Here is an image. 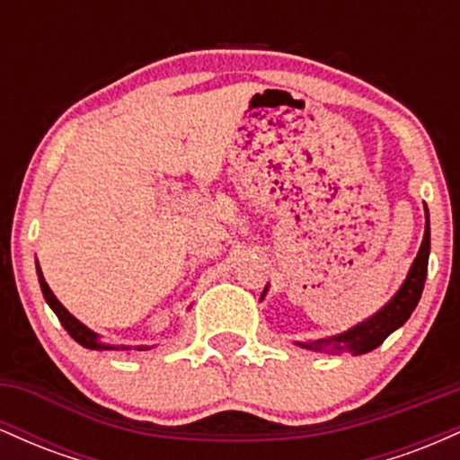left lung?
<instances>
[{"instance_id":"left-lung-1","label":"left lung","mask_w":460,"mask_h":460,"mask_svg":"<svg viewBox=\"0 0 460 460\" xmlns=\"http://www.w3.org/2000/svg\"><path fill=\"white\" fill-rule=\"evenodd\" d=\"M429 255H430V223H429V209H426L424 240H421L417 257L413 260V263H411L409 274H406L404 283L400 285L395 296L389 300L378 314H374L372 318L361 322V324L352 326V329H348L346 332L324 337V340L296 341V346H303L307 348V350H315V352H352V355H366V352L381 346L395 329H400V326L411 318V314H413L417 303H420L421 289H424V281H426V272H429ZM266 289H263V294H266Z\"/></svg>"}]
</instances>
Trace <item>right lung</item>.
<instances>
[{"label":"right lung","instance_id":"right-lung-1","mask_svg":"<svg viewBox=\"0 0 460 460\" xmlns=\"http://www.w3.org/2000/svg\"><path fill=\"white\" fill-rule=\"evenodd\" d=\"M36 272H39V283H40V289H43V296L47 300V305H49V307L54 309V314L58 315V320L62 322V326H65L68 335H71L79 346L88 348V350H149V346L129 348V346L105 344V341H102V337H99L97 332L88 329L86 324H82V322H79L75 315L68 314V311L65 309V305H62L60 300L54 296V292H51L49 285H47V281H45L43 272H40V266H36Z\"/></svg>","mask_w":460,"mask_h":460}]
</instances>
